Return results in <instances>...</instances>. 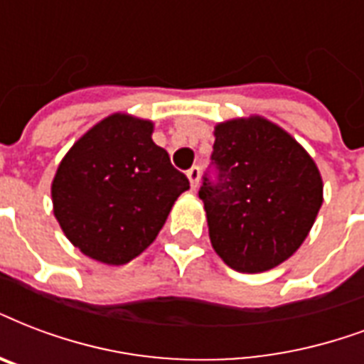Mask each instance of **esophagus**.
<instances>
[{"instance_id": "obj_1", "label": "esophagus", "mask_w": 364, "mask_h": 364, "mask_svg": "<svg viewBox=\"0 0 364 364\" xmlns=\"http://www.w3.org/2000/svg\"><path fill=\"white\" fill-rule=\"evenodd\" d=\"M187 177L188 181H191V187L196 188V185L200 181V168H198V166H193V168L187 171Z\"/></svg>"}]
</instances>
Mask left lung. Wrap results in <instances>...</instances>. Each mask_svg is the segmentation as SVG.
<instances>
[{"label": "left lung", "instance_id": "1", "mask_svg": "<svg viewBox=\"0 0 364 364\" xmlns=\"http://www.w3.org/2000/svg\"><path fill=\"white\" fill-rule=\"evenodd\" d=\"M212 166L198 196L218 256L235 271L262 273L301 246L321 204L323 179L298 141L262 116L215 126Z\"/></svg>", "mask_w": 364, "mask_h": 364}]
</instances>
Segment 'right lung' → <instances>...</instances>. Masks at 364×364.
<instances>
[{
    "mask_svg": "<svg viewBox=\"0 0 364 364\" xmlns=\"http://www.w3.org/2000/svg\"><path fill=\"white\" fill-rule=\"evenodd\" d=\"M151 120L112 114L66 152L51 185L53 212L66 238L91 259L124 265L156 238L188 188Z\"/></svg>",
    "mask_w": 364,
    "mask_h": 364,
    "instance_id": "obj_1",
    "label": "right lung"
}]
</instances>
